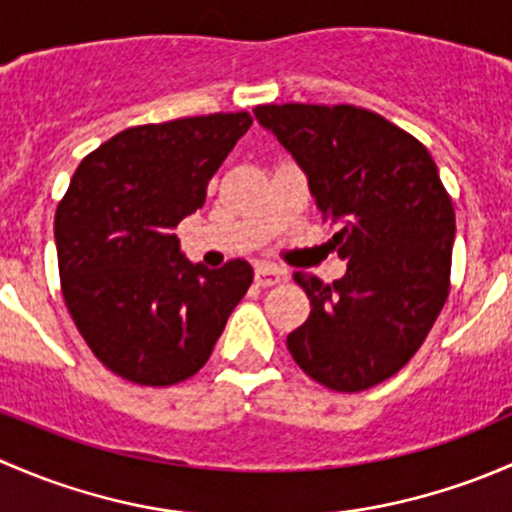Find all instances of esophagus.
Returning <instances> with one entry per match:
<instances>
[{"instance_id":"obj_1","label":"esophagus","mask_w":512,"mask_h":512,"mask_svg":"<svg viewBox=\"0 0 512 512\" xmlns=\"http://www.w3.org/2000/svg\"><path fill=\"white\" fill-rule=\"evenodd\" d=\"M280 270L272 265H257L255 267V285L257 287H272L280 282Z\"/></svg>"}]
</instances>
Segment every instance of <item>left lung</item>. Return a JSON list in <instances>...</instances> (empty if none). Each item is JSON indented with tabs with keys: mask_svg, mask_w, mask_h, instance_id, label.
Listing matches in <instances>:
<instances>
[{
	"mask_svg": "<svg viewBox=\"0 0 512 512\" xmlns=\"http://www.w3.org/2000/svg\"><path fill=\"white\" fill-rule=\"evenodd\" d=\"M262 128L304 170L342 280L297 275L312 312L287 337L299 369L334 391H364L418 352L448 297L456 215L426 148L356 106H257Z\"/></svg>",
	"mask_w": 512,
	"mask_h": 512,
	"instance_id": "left-lung-1",
	"label": "left lung"
}]
</instances>
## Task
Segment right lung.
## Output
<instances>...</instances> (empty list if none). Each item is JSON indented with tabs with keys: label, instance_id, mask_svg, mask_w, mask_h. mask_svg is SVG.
Masks as SVG:
<instances>
[{
	"label": "right lung",
	"instance_id": "add662e5",
	"mask_svg": "<svg viewBox=\"0 0 512 512\" xmlns=\"http://www.w3.org/2000/svg\"><path fill=\"white\" fill-rule=\"evenodd\" d=\"M250 126L240 111L126 128L76 168L54 218L61 292L121 379L170 386L198 374L252 285L245 260L208 270L173 235Z\"/></svg>",
	"mask_w": 512,
	"mask_h": 512
}]
</instances>
